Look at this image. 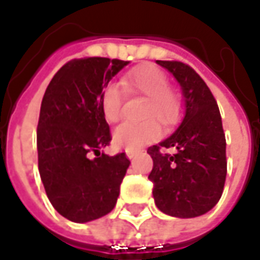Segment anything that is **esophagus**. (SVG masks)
<instances>
[{"label": "esophagus", "mask_w": 260, "mask_h": 260, "mask_svg": "<svg viewBox=\"0 0 260 260\" xmlns=\"http://www.w3.org/2000/svg\"><path fill=\"white\" fill-rule=\"evenodd\" d=\"M137 153H139L137 150H130V149H128V150H125V156H127L128 159H133Z\"/></svg>", "instance_id": "34e87169"}]
</instances>
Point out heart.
<instances>
[{"mask_svg": "<svg viewBox=\"0 0 260 260\" xmlns=\"http://www.w3.org/2000/svg\"><path fill=\"white\" fill-rule=\"evenodd\" d=\"M123 84L132 91L146 96L142 120H130L120 124L113 133L115 145L136 150L155 140L160 133L158 118L164 124H171L181 114V98L168 88V78L155 66L139 68L124 76ZM101 108L107 121L115 123L123 117V95L115 84L104 88L101 95Z\"/></svg>", "mask_w": 260, "mask_h": 260, "instance_id": "heart-1", "label": "heart"}]
</instances>
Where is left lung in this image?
Here are the masks:
<instances>
[{
  "label": "left lung",
  "mask_w": 260,
  "mask_h": 260,
  "mask_svg": "<svg viewBox=\"0 0 260 260\" xmlns=\"http://www.w3.org/2000/svg\"><path fill=\"white\" fill-rule=\"evenodd\" d=\"M181 86L184 117L169 137L147 152L153 159L149 179L156 207L171 217L194 218L208 213L223 194L227 174L221 115L210 88L182 62L156 60ZM174 148V155L160 154Z\"/></svg>",
  "instance_id": "obj_1"
}]
</instances>
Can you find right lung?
Returning a JSON list of instances; mask_svg holds the SVG:
<instances>
[{"label":"right lung","instance_id":"right-lung-1","mask_svg":"<svg viewBox=\"0 0 260 260\" xmlns=\"http://www.w3.org/2000/svg\"><path fill=\"white\" fill-rule=\"evenodd\" d=\"M125 60L75 59L46 88L37 125L39 172L49 201L74 223H88L115 207L130 160L100 149L111 140L101 95ZM92 151L95 158L89 156Z\"/></svg>","mask_w":260,"mask_h":260}]
</instances>
